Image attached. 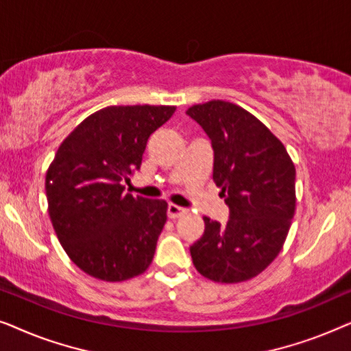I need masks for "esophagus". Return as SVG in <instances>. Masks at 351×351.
Instances as JSON below:
<instances>
[{
  "instance_id": "1",
  "label": "esophagus",
  "mask_w": 351,
  "mask_h": 351,
  "mask_svg": "<svg viewBox=\"0 0 351 351\" xmlns=\"http://www.w3.org/2000/svg\"><path fill=\"white\" fill-rule=\"evenodd\" d=\"M186 213V209H184V208H180V206H177V204H169L167 206V217L169 219H177V217H180V215H184Z\"/></svg>"
}]
</instances>
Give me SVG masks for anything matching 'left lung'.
<instances>
[{
  "label": "left lung",
  "mask_w": 351,
  "mask_h": 351,
  "mask_svg": "<svg viewBox=\"0 0 351 351\" xmlns=\"http://www.w3.org/2000/svg\"><path fill=\"white\" fill-rule=\"evenodd\" d=\"M214 150L213 179L230 209L227 223L204 219L190 246L193 265L215 282H241L262 273L286 241L295 213V167L280 138L246 110L210 100L186 110Z\"/></svg>",
  "instance_id": "obj_1"
}]
</instances>
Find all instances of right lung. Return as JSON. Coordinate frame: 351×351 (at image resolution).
<instances>
[{
  "label": "right lung",
  "mask_w": 351,
  "mask_h": 351,
  "mask_svg": "<svg viewBox=\"0 0 351 351\" xmlns=\"http://www.w3.org/2000/svg\"><path fill=\"white\" fill-rule=\"evenodd\" d=\"M176 112L169 105L102 108L60 143L46 172L47 210L76 267L102 281H124L150 267L167 203L124 193L141 169L147 141Z\"/></svg>",
  "instance_id": "1"
}]
</instances>
